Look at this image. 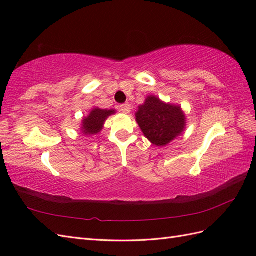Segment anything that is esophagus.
<instances>
[{"label":"esophagus","instance_id":"1","mask_svg":"<svg viewBox=\"0 0 256 256\" xmlns=\"http://www.w3.org/2000/svg\"><path fill=\"white\" fill-rule=\"evenodd\" d=\"M118 110L125 114H128L131 112V106H130L128 103H125V104H121L118 106Z\"/></svg>","mask_w":256,"mask_h":256}]
</instances>
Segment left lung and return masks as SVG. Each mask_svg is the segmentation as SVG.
<instances>
[{
	"label": "left lung",
	"instance_id": "1",
	"mask_svg": "<svg viewBox=\"0 0 256 256\" xmlns=\"http://www.w3.org/2000/svg\"><path fill=\"white\" fill-rule=\"evenodd\" d=\"M138 126L152 144L165 146L179 136L186 126V116L179 106L148 96L135 114Z\"/></svg>",
	"mask_w": 256,
	"mask_h": 256
}]
</instances>
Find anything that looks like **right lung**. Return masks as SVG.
Masks as SVG:
<instances>
[{"instance_id": "1", "label": "right lung", "mask_w": 256, "mask_h": 256, "mask_svg": "<svg viewBox=\"0 0 256 256\" xmlns=\"http://www.w3.org/2000/svg\"><path fill=\"white\" fill-rule=\"evenodd\" d=\"M114 113H116V110H102L99 108H92L89 116L82 120V128H81L82 133L91 136V135L101 132L106 120Z\"/></svg>"}]
</instances>
